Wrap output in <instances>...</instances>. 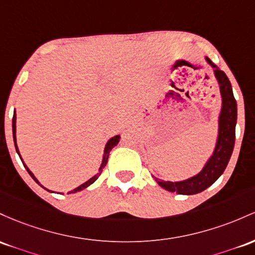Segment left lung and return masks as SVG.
<instances>
[{"label":"left lung","instance_id":"obj_1","mask_svg":"<svg viewBox=\"0 0 255 255\" xmlns=\"http://www.w3.org/2000/svg\"><path fill=\"white\" fill-rule=\"evenodd\" d=\"M206 61L214 68V76L218 81L220 95H222V110H220L218 118V137H217L216 147H214L212 155L196 176L190 177L185 181L170 182L154 177L156 183L165 190L181 194V195H194L212 185L224 172L233 154L234 145H235L237 104L234 97L233 87L227 74L219 70L207 56H206Z\"/></svg>","mask_w":255,"mask_h":255}]
</instances>
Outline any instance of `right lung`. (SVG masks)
I'll return each mask as SVG.
<instances>
[{"mask_svg": "<svg viewBox=\"0 0 255 255\" xmlns=\"http://www.w3.org/2000/svg\"><path fill=\"white\" fill-rule=\"evenodd\" d=\"M13 124H12V128H13V138H14V144H15V149H16V153L19 154V156H20V159H21V161H22V158H21V155H20V153H19V149H18V145H16V114H15V111H14V116H13ZM119 139H120V136L119 135H117V136H114V137H112V138L110 139V141L107 142V144H106V147H105V151H104V159H102V164H101V166H100V168H99V172H97L95 176L94 177H91V178L89 179V181H87L85 183H83V184H81L79 185V187H77L76 189H73V190H71V191H68V194H72V193H77V191H81V190H83V189H85V188H88L89 187L90 184H93L94 182L96 181L97 178H99V176L100 174H101V172H102V168L105 167L106 166V164H107V160H108V156H110V151L113 149L114 147H116L117 144H118L119 143ZM22 164H24V166H25V168H26L27 170V172L30 173V176L32 177L33 178V181H35L36 183H38L39 185H41L42 188H44L43 187V185L41 184V183L38 182V179L36 178L35 176H33V173L31 172L30 170H28V167L26 165H25V162L22 161ZM45 190H48L47 188H44ZM48 191H50V193H54V191H51V190H48Z\"/></svg>", "mask_w": 255, "mask_h": 255, "instance_id": "1", "label": "right lung"}]
</instances>
